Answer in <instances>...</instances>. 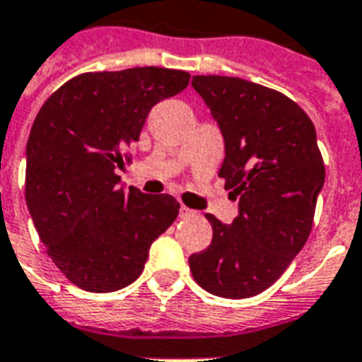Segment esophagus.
<instances>
[{
    "instance_id": "obj_1",
    "label": "esophagus",
    "mask_w": 362,
    "mask_h": 362,
    "mask_svg": "<svg viewBox=\"0 0 362 362\" xmlns=\"http://www.w3.org/2000/svg\"><path fill=\"white\" fill-rule=\"evenodd\" d=\"M195 211H192L189 207H186V205H182L180 207V218H189V216H194Z\"/></svg>"
}]
</instances>
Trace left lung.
Wrapping results in <instances>:
<instances>
[{"label":"left lung","instance_id":"8db88e82","mask_svg":"<svg viewBox=\"0 0 362 362\" xmlns=\"http://www.w3.org/2000/svg\"><path fill=\"white\" fill-rule=\"evenodd\" d=\"M224 136L218 176L240 215L213 226L207 249L189 257L203 290L243 299L264 291L303 249L324 186V160L309 115L288 95L235 76H194Z\"/></svg>","mask_w":362,"mask_h":362}]
</instances>
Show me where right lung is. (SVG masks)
Wrapping results in <instances>:
<instances>
[{"instance_id":"1","label":"right lung","mask_w":362,"mask_h":362,"mask_svg":"<svg viewBox=\"0 0 362 362\" xmlns=\"http://www.w3.org/2000/svg\"><path fill=\"white\" fill-rule=\"evenodd\" d=\"M189 84L184 71L136 66L84 72L53 92L26 144L24 197L40 240L80 290L107 293L140 276L149 245L176 221L168 194L122 189L151 107Z\"/></svg>"}]
</instances>
